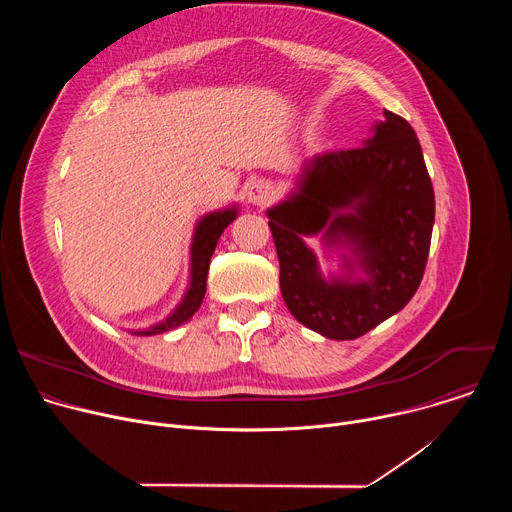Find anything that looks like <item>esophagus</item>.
<instances>
[{
	"mask_svg": "<svg viewBox=\"0 0 512 512\" xmlns=\"http://www.w3.org/2000/svg\"><path fill=\"white\" fill-rule=\"evenodd\" d=\"M245 198L253 206H265L273 198V186L269 182H265V180H255V182H251L247 186Z\"/></svg>",
	"mask_w": 512,
	"mask_h": 512,
	"instance_id": "1",
	"label": "esophagus"
}]
</instances>
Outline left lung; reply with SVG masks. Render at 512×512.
Masks as SVG:
<instances>
[{
  "instance_id": "left-lung-1",
  "label": "left lung",
  "mask_w": 512,
  "mask_h": 512,
  "mask_svg": "<svg viewBox=\"0 0 512 512\" xmlns=\"http://www.w3.org/2000/svg\"><path fill=\"white\" fill-rule=\"evenodd\" d=\"M383 115L362 148L306 160L294 192L267 210L285 306L332 340H354L403 310L429 255L435 198L421 145L403 117ZM316 234L349 249L342 276L321 275L303 241Z\"/></svg>"
}]
</instances>
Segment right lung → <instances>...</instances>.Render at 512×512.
Returning a JSON list of instances; mask_svg holds the SVG:
<instances>
[{"instance_id": "right-lung-1", "label": "right lung", "mask_w": 512, "mask_h": 512, "mask_svg": "<svg viewBox=\"0 0 512 512\" xmlns=\"http://www.w3.org/2000/svg\"><path fill=\"white\" fill-rule=\"evenodd\" d=\"M237 214H239L237 206H229L223 210L208 212L200 218V221L196 223L192 247H190V285L186 289L182 302L164 322H160L148 330H131V334H137V336L162 334V332L178 328L180 324L188 322L196 314V310L200 308L204 294H206V277H208L210 257L214 253L218 237H221L223 231L235 221Z\"/></svg>"}]
</instances>
